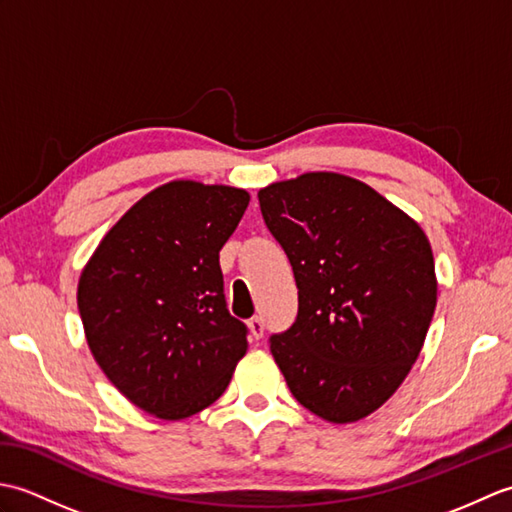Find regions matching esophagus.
<instances>
[{
  "instance_id": "esophagus-1",
  "label": "esophagus",
  "mask_w": 512,
  "mask_h": 512,
  "mask_svg": "<svg viewBox=\"0 0 512 512\" xmlns=\"http://www.w3.org/2000/svg\"><path fill=\"white\" fill-rule=\"evenodd\" d=\"M248 328H250V334H253L255 339H262V336H264V328H266L264 319H262V317H253V319L248 321Z\"/></svg>"
}]
</instances>
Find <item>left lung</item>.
I'll list each match as a JSON object with an SVG mask.
<instances>
[{"label": "left lung", "mask_w": 512, "mask_h": 512, "mask_svg": "<svg viewBox=\"0 0 512 512\" xmlns=\"http://www.w3.org/2000/svg\"><path fill=\"white\" fill-rule=\"evenodd\" d=\"M257 198L299 288L295 323L270 336L275 363L319 418L361 420L394 394L422 350L438 295L429 239L341 173H303Z\"/></svg>", "instance_id": "1"}]
</instances>
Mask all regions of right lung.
I'll use <instances>...</instances> for the list:
<instances>
[{
	"label": "right lung",
	"instance_id": "obj_1",
	"mask_svg": "<svg viewBox=\"0 0 512 512\" xmlns=\"http://www.w3.org/2000/svg\"><path fill=\"white\" fill-rule=\"evenodd\" d=\"M248 200L224 184L169 182L112 226L83 270L79 312L96 363L151 416L180 420L213 405L246 354L220 250Z\"/></svg>",
	"mask_w": 512,
	"mask_h": 512
}]
</instances>
